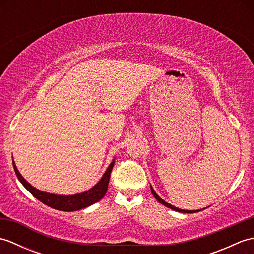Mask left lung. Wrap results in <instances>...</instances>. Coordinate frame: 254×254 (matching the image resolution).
Segmentation results:
<instances>
[{"label": "left lung", "instance_id": "obj_1", "mask_svg": "<svg viewBox=\"0 0 254 254\" xmlns=\"http://www.w3.org/2000/svg\"><path fill=\"white\" fill-rule=\"evenodd\" d=\"M150 191H152V194L154 195V197L157 199V201L159 202V203H161L163 205H165V206H167V207H169V208H171V209H174V210H177V212H181V213H195V212H198V210H186V209H181V208H178V207H175L174 205H171V204H169V203H167V202H165L163 198H160L157 194H156V192L154 191V189L152 188V186H150Z\"/></svg>", "mask_w": 254, "mask_h": 254}]
</instances>
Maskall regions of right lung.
Listing matches in <instances>:
<instances>
[{"mask_svg": "<svg viewBox=\"0 0 254 254\" xmlns=\"http://www.w3.org/2000/svg\"><path fill=\"white\" fill-rule=\"evenodd\" d=\"M113 165H115V160H113L109 165V167H108L107 171L105 172L104 176H102L100 181L97 183L94 188H91L90 190L79 194H75V195H57V194H50L47 192L39 191L38 189L29 185V183L21 177L19 171L16 168L15 163L13 161L15 174L17 176L18 180L21 182V185L32 194V195L37 199H39L40 202L48 205V206L59 210H64V212H73V210L82 209L89 206L91 204L100 201V199L105 196V194L107 192Z\"/></svg>", "mask_w": 254, "mask_h": 254, "instance_id": "right-lung-1", "label": "right lung"}]
</instances>
